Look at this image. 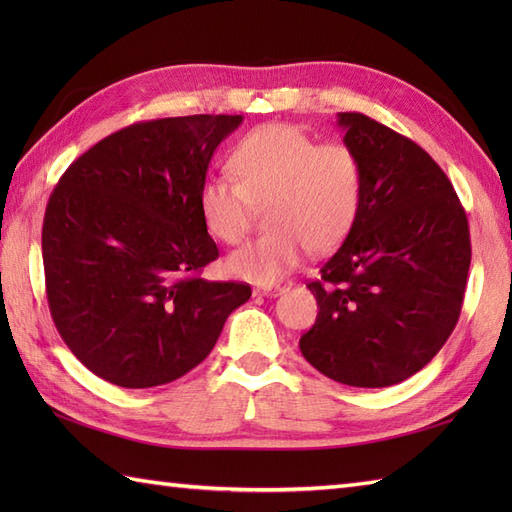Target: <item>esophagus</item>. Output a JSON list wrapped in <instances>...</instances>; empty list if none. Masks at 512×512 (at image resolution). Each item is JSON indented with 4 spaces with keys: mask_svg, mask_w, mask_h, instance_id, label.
Listing matches in <instances>:
<instances>
[{
    "mask_svg": "<svg viewBox=\"0 0 512 512\" xmlns=\"http://www.w3.org/2000/svg\"><path fill=\"white\" fill-rule=\"evenodd\" d=\"M281 292H284V288H281V286H275V288H255V295H259V297H279Z\"/></svg>",
    "mask_w": 512,
    "mask_h": 512,
    "instance_id": "1",
    "label": "esophagus"
}]
</instances>
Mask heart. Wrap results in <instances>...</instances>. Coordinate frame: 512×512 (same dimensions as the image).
<instances>
[{
    "mask_svg": "<svg viewBox=\"0 0 512 512\" xmlns=\"http://www.w3.org/2000/svg\"><path fill=\"white\" fill-rule=\"evenodd\" d=\"M238 180L211 176L202 182L198 209L206 231L224 244L244 239L257 209H266L268 235L233 250L228 273L257 286H273L301 266L308 248L339 246L361 211L363 165L356 151L317 143L290 123H268L248 132L231 154Z\"/></svg>",
    "mask_w": 512,
    "mask_h": 512,
    "instance_id": "obj_1",
    "label": "heart"
}]
</instances>
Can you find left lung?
<instances>
[{
  "label": "left lung",
  "mask_w": 512,
  "mask_h": 512,
  "mask_svg": "<svg viewBox=\"0 0 512 512\" xmlns=\"http://www.w3.org/2000/svg\"><path fill=\"white\" fill-rule=\"evenodd\" d=\"M363 165L352 231L308 288L319 314L306 361L336 383L389 387L427 365L458 323L471 266L466 213L438 162L413 140L341 112Z\"/></svg>",
  "instance_id": "1"
}]
</instances>
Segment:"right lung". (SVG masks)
<instances>
[{"mask_svg":"<svg viewBox=\"0 0 512 512\" xmlns=\"http://www.w3.org/2000/svg\"><path fill=\"white\" fill-rule=\"evenodd\" d=\"M244 116H178L129 125L76 158L54 187L41 250L52 321L107 383L145 389L211 354L248 284L206 281L220 250L198 193Z\"/></svg>","mask_w":512,"mask_h":512,"instance_id":"1","label":"right lung"}]
</instances>
